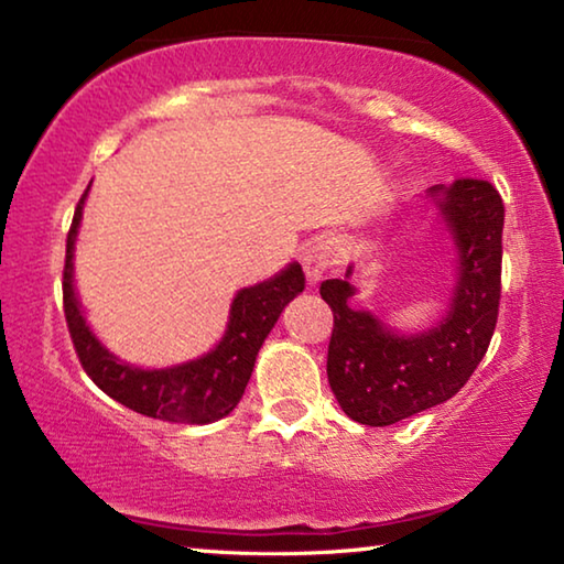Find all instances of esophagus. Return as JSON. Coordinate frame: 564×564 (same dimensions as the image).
Masks as SVG:
<instances>
[{"mask_svg": "<svg viewBox=\"0 0 564 564\" xmlns=\"http://www.w3.org/2000/svg\"><path fill=\"white\" fill-rule=\"evenodd\" d=\"M338 263V241L336 238H316L303 256V271L308 283H318L333 265Z\"/></svg>", "mask_w": 564, "mask_h": 564, "instance_id": "34e87169", "label": "esophagus"}]
</instances>
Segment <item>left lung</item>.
<instances>
[{
	"instance_id": "obj_1",
	"label": "left lung",
	"mask_w": 564,
	"mask_h": 564,
	"mask_svg": "<svg viewBox=\"0 0 564 564\" xmlns=\"http://www.w3.org/2000/svg\"><path fill=\"white\" fill-rule=\"evenodd\" d=\"M455 251V275L443 318L403 333L383 316L350 305L358 295L348 263L343 279L321 283L333 311L328 383L350 420L370 427L400 423L451 400L490 346L500 303L505 206L492 184L457 178L423 194Z\"/></svg>"
}]
</instances>
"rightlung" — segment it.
I'll list each match as a JSON object with an SVG mask.
<instances>
[{"label": "right lung", "mask_w": 564, "mask_h": 564, "mask_svg": "<svg viewBox=\"0 0 564 564\" xmlns=\"http://www.w3.org/2000/svg\"><path fill=\"white\" fill-rule=\"evenodd\" d=\"M89 188L91 184L76 206L69 236H66L62 283L66 326H69L84 370L104 393L133 413L188 425H208L226 417L238 405L251 380L263 340L269 338L285 305L303 291L305 279L301 263L293 261L271 279L236 291L224 336L204 356L166 368H139L121 360L97 338L84 316L74 285V248Z\"/></svg>", "instance_id": "add662e5"}]
</instances>
